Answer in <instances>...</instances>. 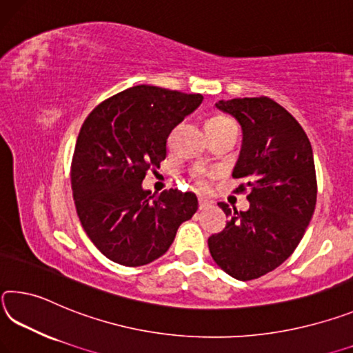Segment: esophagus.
<instances>
[{
	"label": "esophagus",
	"mask_w": 353,
	"mask_h": 353,
	"mask_svg": "<svg viewBox=\"0 0 353 353\" xmlns=\"http://www.w3.org/2000/svg\"><path fill=\"white\" fill-rule=\"evenodd\" d=\"M211 205V201L210 200H206V199H203V197H199V210L201 211V210H206L208 206Z\"/></svg>",
	"instance_id": "1"
}]
</instances>
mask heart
I'll return each mask as SVG.
<instances>
[{"label": "heart", "instance_id": "b5f03b06", "mask_svg": "<svg viewBox=\"0 0 353 353\" xmlns=\"http://www.w3.org/2000/svg\"><path fill=\"white\" fill-rule=\"evenodd\" d=\"M231 126H236L233 120L225 117V115H216V117L208 120L206 130L208 131H216V130L231 128ZM169 141H172V136H170ZM190 176H192V181L199 189H206L208 186H210L212 178L216 176V172L210 170V169H203V167H194V169L190 170Z\"/></svg>", "mask_w": 353, "mask_h": 353}]
</instances>
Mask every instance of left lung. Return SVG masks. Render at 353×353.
I'll return each mask as SVG.
<instances>
[{
    "label": "left lung",
    "mask_w": 353,
    "mask_h": 353,
    "mask_svg": "<svg viewBox=\"0 0 353 353\" xmlns=\"http://www.w3.org/2000/svg\"><path fill=\"white\" fill-rule=\"evenodd\" d=\"M242 126V148L233 176L244 180L250 208L238 212L221 201L230 217L208 239L219 268L248 281L279 268L296 250L313 217L317 181L310 139L292 115L268 97L216 103Z\"/></svg>",
    "instance_id": "left-lung-1"
}]
</instances>
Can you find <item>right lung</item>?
<instances>
[{"instance_id": "obj_1", "label": "right lung", "mask_w": 353, "mask_h": 353, "mask_svg": "<svg viewBox=\"0 0 353 353\" xmlns=\"http://www.w3.org/2000/svg\"><path fill=\"white\" fill-rule=\"evenodd\" d=\"M201 101L200 94L141 84L84 120L72 159L73 200L84 231L111 261L137 268L163 256L197 211L194 192L152 195L142 181L165 159L172 130Z\"/></svg>"}]
</instances>
